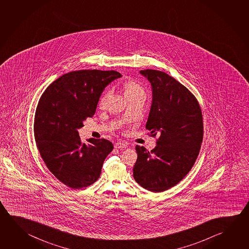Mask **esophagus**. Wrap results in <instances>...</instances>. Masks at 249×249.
<instances>
[{"mask_svg": "<svg viewBox=\"0 0 249 249\" xmlns=\"http://www.w3.org/2000/svg\"><path fill=\"white\" fill-rule=\"evenodd\" d=\"M126 147H127V145L123 142H118L114 144V148H126Z\"/></svg>", "mask_w": 249, "mask_h": 249, "instance_id": "esophagus-1", "label": "esophagus"}]
</instances>
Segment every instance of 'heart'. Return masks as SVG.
Wrapping results in <instances>:
<instances>
[{
  "mask_svg": "<svg viewBox=\"0 0 249 249\" xmlns=\"http://www.w3.org/2000/svg\"><path fill=\"white\" fill-rule=\"evenodd\" d=\"M124 90H125V94L126 96L134 94L136 92H144L143 88L140 86L139 84L136 83L133 80H127L124 83ZM107 96V92H106L105 94H103V96L101 97V101H100V105L103 106L105 104L106 98Z\"/></svg>",
  "mask_w": 249,
  "mask_h": 249,
  "instance_id": "heart-1",
  "label": "heart"
}]
</instances>
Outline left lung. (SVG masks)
Segmentation results:
<instances>
[{
    "label": "left lung",
    "mask_w": 249,
    "mask_h": 249,
    "mask_svg": "<svg viewBox=\"0 0 249 249\" xmlns=\"http://www.w3.org/2000/svg\"><path fill=\"white\" fill-rule=\"evenodd\" d=\"M152 89V103L146 128L159 135L157 147L148 151L136 146L134 178L153 192L173 187L192 170L203 141V117L195 96L163 71L142 70Z\"/></svg>",
    "instance_id": "left-lung-1"
}]
</instances>
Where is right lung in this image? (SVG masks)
Here are the masks:
<instances>
[{
    "label": "right lung",
    "instance_id": "1",
    "mask_svg": "<svg viewBox=\"0 0 249 249\" xmlns=\"http://www.w3.org/2000/svg\"><path fill=\"white\" fill-rule=\"evenodd\" d=\"M121 77L115 71H71L53 81L40 98L36 143L50 171L69 187L81 189L96 182L114 148L106 139L90 138L82 143L78 130L95 114L106 87Z\"/></svg>",
    "mask_w": 249,
    "mask_h": 249
}]
</instances>
